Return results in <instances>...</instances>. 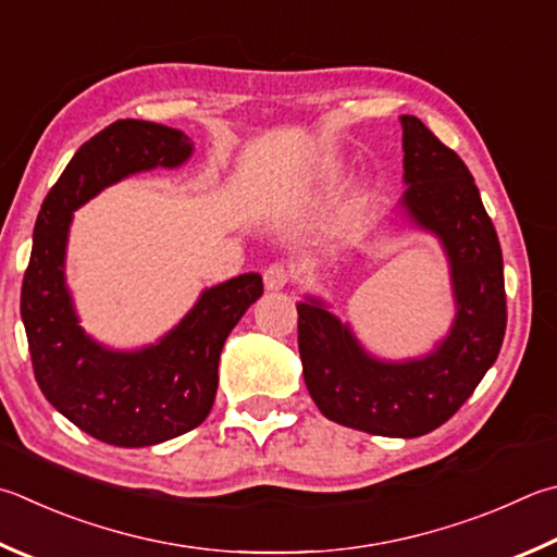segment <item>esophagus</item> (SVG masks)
Returning <instances> with one entry per match:
<instances>
[{"label":"esophagus","instance_id":"esophagus-1","mask_svg":"<svg viewBox=\"0 0 557 557\" xmlns=\"http://www.w3.org/2000/svg\"><path fill=\"white\" fill-rule=\"evenodd\" d=\"M262 280H265V287L270 292L285 289L292 280V268L285 265V262H272V265L262 272Z\"/></svg>","mask_w":557,"mask_h":557}]
</instances>
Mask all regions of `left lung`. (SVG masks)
<instances>
[{
  "mask_svg": "<svg viewBox=\"0 0 557 557\" xmlns=\"http://www.w3.org/2000/svg\"><path fill=\"white\" fill-rule=\"evenodd\" d=\"M399 121L407 185L399 207L446 252L453 326L426 356L380 360L321 299L307 297L297 305L299 356L323 417L372 436L417 438L446 423L494 366L507 331V295L497 231L468 165L421 119Z\"/></svg>",
  "mask_w": 557,
  "mask_h": 557,
  "instance_id": "1",
  "label": "left lung"
}]
</instances>
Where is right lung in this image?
<instances>
[{
	"label": "right lung",
	"instance_id": "right-lung-1",
	"mask_svg": "<svg viewBox=\"0 0 557 557\" xmlns=\"http://www.w3.org/2000/svg\"><path fill=\"white\" fill-rule=\"evenodd\" d=\"M191 150V140L177 128L114 121L79 146L36 219L22 285L34 375L67 421L109 446H156L197 429L214 407L221 348L262 295L258 272L209 287L173 331L140 350L107 348L79 326L65 285L73 211L128 175L180 168Z\"/></svg>",
	"mask_w": 557,
	"mask_h": 557
}]
</instances>
